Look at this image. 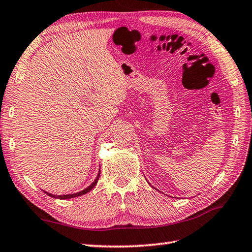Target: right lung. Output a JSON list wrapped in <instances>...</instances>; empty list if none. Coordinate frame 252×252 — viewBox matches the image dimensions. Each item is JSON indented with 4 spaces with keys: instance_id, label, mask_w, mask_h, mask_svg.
Instances as JSON below:
<instances>
[{
    "instance_id": "right-lung-1",
    "label": "right lung",
    "mask_w": 252,
    "mask_h": 252,
    "mask_svg": "<svg viewBox=\"0 0 252 252\" xmlns=\"http://www.w3.org/2000/svg\"><path fill=\"white\" fill-rule=\"evenodd\" d=\"M99 174L100 173H98V175L96 176V179H95V181L93 182L92 184H91L88 189H83L82 191H79V192H77V194H69V195H58V196H56V195H52V194H50V192H47V191H44L45 194H47L49 196H51V197H54V198H58V199H69V198H73V197H78V196H82V195H84V194H87V192H89L91 189H93V187L97 184V181H98V179H99Z\"/></svg>"
}]
</instances>
